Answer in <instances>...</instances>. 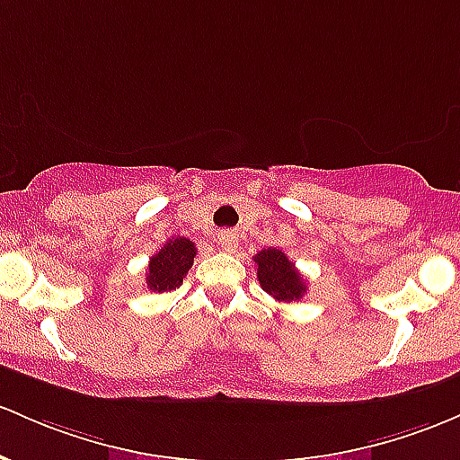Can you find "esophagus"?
<instances>
[{
	"instance_id": "obj_1",
	"label": "esophagus",
	"mask_w": 460,
	"mask_h": 460,
	"mask_svg": "<svg viewBox=\"0 0 460 460\" xmlns=\"http://www.w3.org/2000/svg\"><path fill=\"white\" fill-rule=\"evenodd\" d=\"M218 244L222 251H235V246H238V240H235V234L234 231H222L218 235Z\"/></svg>"
}]
</instances>
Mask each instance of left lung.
Listing matches in <instances>:
<instances>
[{
  "instance_id": "8db88e82",
  "label": "left lung",
  "mask_w": 460,
  "mask_h": 460,
  "mask_svg": "<svg viewBox=\"0 0 460 460\" xmlns=\"http://www.w3.org/2000/svg\"><path fill=\"white\" fill-rule=\"evenodd\" d=\"M260 286L277 301H299L307 292L305 279L279 249H264L253 257Z\"/></svg>"
}]
</instances>
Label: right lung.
<instances>
[{
    "label": "right lung",
    "mask_w": 460,
    "mask_h": 460,
    "mask_svg": "<svg viewBox=\"0 0 460 460\" xmlns=\"http://www.w3.org/2000/svg\"><path fill=\"white\" fill-rule=\"evenodd\" d=\"M196 246L188 238H172L150 257L146 286L155 292H170L183 284V277L194 264Z\"/></svg>",
    "instance_id": "add662e5"
}]
</instances>
